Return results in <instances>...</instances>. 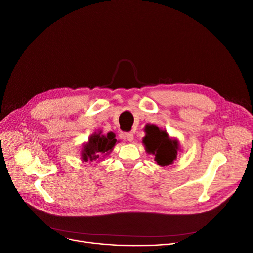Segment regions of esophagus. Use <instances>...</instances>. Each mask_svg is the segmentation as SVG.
<instances>
[{"label": "esophagus", "mask_w": 253, "mask_h": 253, "mask_svg": "<svg viewBox=\"0 0 253 253\" xmlns=\"http://www.w3.org/2000/svg\"><path fill=\"white\" fill-rule=\"evenodd\" d=\"M125 137L128 141H132L134 138V133L133 132H128V133H125Z\"/></svg>", "instance_id": "esophagus-1"}]
</instances>
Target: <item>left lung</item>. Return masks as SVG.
Segmentation results:
<instances>
[{
	"instance_id": "left-lung-1",
	"label": "left lung",
	"mask_w": 253,
	"mask_h": 253,
	"mask_svg": "<svg viewBox=\"0 0 253 253\" xmlns=\"http://www.w3.org/2000/svg\"><path fill=\"white\" fill-rule=\"evenodd\" d=\"M147 135L143 138L145 150L155 156V161L161 166L173 163L177 156L178 143L168 137L166 131H162L155 125L145 128Z\"/></svg>"
}]
</instances>
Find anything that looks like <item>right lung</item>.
Masks as SVG:
<instances>
[{
  "label": "right lung",
  "mask_w": 253,
  "mask_h": 253,
  "mask_svg": "<svg viewBox=\"0 0 253 253\" xmlns=\"http://www.w3.org/2000/svg\"><path fill=\"white\" fill-rule=\"evenodd\" d=\"M117 142V139L115 138V134L110 132L108 135L104 136L101 135V132L98 134H93L89 142L85 145L83 152H82V158L85 162L87 161H96L100 157H103L105 155H109L115 144Z\"/></svg>",
  "instance_id": "1"
}]
</instances>
